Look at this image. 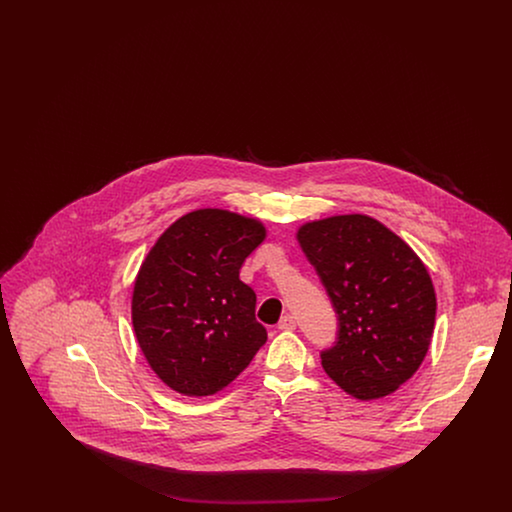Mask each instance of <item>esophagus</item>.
Returning <instances> with one entry per match:
<instances>
[{"label":"esophagus","mask_w":512,"mask_h":512,"mask_svg":"<svg viewBox=\"0 0 512 512\" xmlns=\"http://www.w3.org/2000/svg\"><path fill=\"white\" fill-rule=\"evenodd\" d=\"M278 330H295V318L292 315L280 318L278 322Z\"/></svg>","instance_id":"34e87169"}]
</instances>
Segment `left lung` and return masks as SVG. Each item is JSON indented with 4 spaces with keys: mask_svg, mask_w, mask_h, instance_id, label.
Masks as SVG:
<instances>
[{
    "mask_svg": "<svg viewBox=\"0 0 512 512\" xmlns=\"http://www.w3.org/2000/svg\"><path fill=\"white\" fill-rule=\"evenodd\" d=\"M297 240L338 315L322 368L361 401L390 395L422 365L434 334L436 292L424 263L366 215L307 222Z\"/></svg>",
    "mask_w": 512,
    "mask_h": 512,
    "instance_id": "obj_1",
    "label": "left lung"
}]
</instances>
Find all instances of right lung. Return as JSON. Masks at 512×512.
I'll return each mask as SVG.
<instances>
[{"instance_id":"add662e5","label":"right lung","mask_w":512,"mask_h":512,"mask_svg":"<svg viewBox=\"0 0 512 512\" xmlns=\"http://www.w3.org/2000/svg\"><path fill=\"white\" fill-rule=\"evenodd\" d=\"M267 232L255 219L199 209L171 224L134 282L132 324L153 372L188 397L213 395L265 345L257 295L240 280Z\"/></svg>"}]
</instances>
